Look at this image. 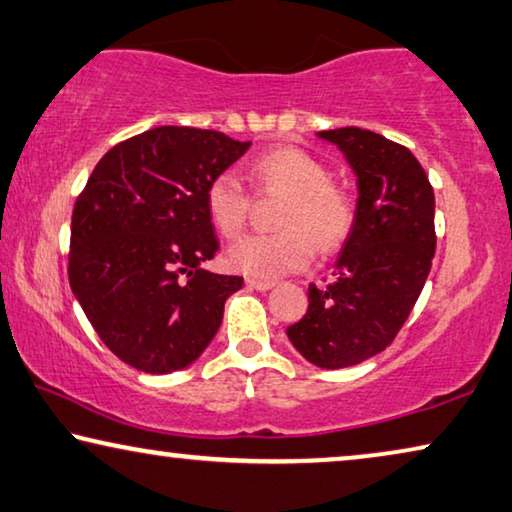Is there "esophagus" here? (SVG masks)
Here are the masks:
<instances>
[{"label":"esophagus","instance_id":"34e87169","mask_svg":"<svg viewBox=\"0 0 512 512\" xmlns=\"http://www.w3.org/2000/svg\"><path fill=\"white\" fill-rule=\"evenodd\" d=\"M247 286L254 288V291H270L274 286V281L270 279H256V277H247Z\"/></svg>","mask_w":512,"mask_h":512}]
</instances>
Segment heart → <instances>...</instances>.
<instances>
[{
  "label": "heart",
  "instance_id": "obj_1",
  "mask_svg": "<svg viewBox=\"0 0 512 512\" xmlns=\"http://www.w3.org/2000/svg\"><path fill=\"white\" fill-rule=\"evenodd\" d=\"M249 180L261 194H284L272 235H247L228 249V265L256 279H274L302 270L314 256L330 254L353 226V203L346 191L330 182L321 161L298 147H274L251 161ZM251 207L240 177L224 170L207 184L205 210L212 226L235 238Z\"/></svg>",
  "mask_w": 512,
  "mask_h": 512
}]
</instances>
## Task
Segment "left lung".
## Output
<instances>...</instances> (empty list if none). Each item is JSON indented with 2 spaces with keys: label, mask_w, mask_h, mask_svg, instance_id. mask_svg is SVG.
Instances as JSON below:
<instances>
[{
  "label": "left lung",
  "mask_w": 512,
  "mask_h": 512,
  "mask_svg": "<svg viewBox=\"0 0 512 512\" xmlns=\"http://www.w3.org/2000/svg\"><path fill=\"white\" fill-rule=\"evenodd\" d=\"M358 177V205L335 281L309 286L307 314L286 335L323 369L353 367L381 353L409 318L436 249L434 189L418 159L381 133L318 131Z\"/></svg>",
  "instance_id": "left-lung-1"
}]
</instances>
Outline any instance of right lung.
<instances>
[{"label": "right lung", "instance_id": "obj_1", "mask_svg": "<svg viewBox=\"0 0 512 512\" xmlns=\"http://www.w3.org/2000/svg\"><path fill=\"white\" fill-rule=\"evenodd\" d=\"M249 145L210 129H150L103 154L78 196L71 291L103 344L140 372L201 358L242 288V277L203 268L219 249L205 191Z\"/></svg>", "mask_w": 512, "mask_h": 512}]
</instances>
